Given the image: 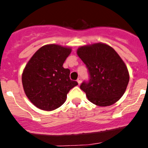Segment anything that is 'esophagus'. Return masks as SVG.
<instances>
[{
	"label": "esophagus",
	"mask_w": 148,
	"mask_h": 148,
	"mask_svg": "<svg viewBox=\"0 0 148 148\" xmlns=\"http://www.w3.org/2000/svg\"><path fill=\"white\" fill-rule=\"evenodd\" d=\"M77 82H78V85H80L81 84H82V78H81V77H79V78L77 79Z\"/></svg>",
	"instance_id": "1"
}]
</instances>
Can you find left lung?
I'll use <instances>...</instances> for the list:
<instances>
[{"label": "left lung", "instance_id": "1", "mask_svg": "<svg viewBox=\"0 0 148 148\" xmlns=\"http://www.w3.org/2000/svg\"><path fill=\"white\" fill-rule=\"evenodd\" d=\"M77 54L90 75L80 88L86 92L90 102L106 107L119 100L126 90L130 76L118 53L110 46L98 43L81 47Z\"/></svg>", "mask_w": 148, "mask_h": 148}]
</instances>
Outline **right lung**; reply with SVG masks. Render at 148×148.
Listing matches in <instances>:
<instances>
[{"label": "right lung", "mask_w": 148, "mask_h": 148, "mask_svg": "<svg viewBox=\"0 0 148 148\" xmlns=\"http://www.w3.org/2000/svg\"><path fill=\"white\" fill-rule=\"evenodd\" d=\"M71 49L56 44L45 45L32 56L22 74L23 90L38 108L50 111L65 102L66 95L78 82L70 78V70L63 67Z\"/></svg>", "instance_id": "right-lung-1"}]
</instances>
